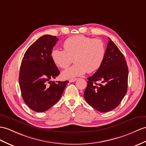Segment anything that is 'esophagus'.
<instances>
[{"instance_id": "34e87169", "label": "esophagus", "mask_w": 146, "mask_h": 146, "mask_svg": "<svg viewBox=\"0 0 146 146\" xmlns=\"http://www.w3.org/2000/svg\"><path fill=\"white\" fill-rule=\"evenodd\" d=\"M77 80V78H75V79H71L69 80V82H75Z\"/></svg>"}]
</instances>
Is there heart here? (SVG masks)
Here are the masks:
<instances>
[{"label":"heart","instance_id":"1","mask_svg":"<svg viewBox=\"0 0 146 146\" xmlns=\"http://www.w3.org/2000/svg\"><path fill=\"white\" fill-rule=\"evenodd\" d=\"M64 49L54 48L51 57L56 66L67 68L74 58L76 64L64 70V79H72L92 73L101 67L105 56L106 47L101 39H92L83 35L67 38L63 43Z\"/></svg>","mask_w":146,"mask_h":146}]
</instances>
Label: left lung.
Segmentation results:
<instances>
[{
  "label": "left lung",
  "instance_id": "1",
  "mask_svg": "<svg viewBox=\"0 0 146 146\" xmlns=\"http://www.w3.org/2000/svg\"><path fill=\"white\" fill-rule=\"evenodd\" d=\"M109 40L104 62L93 76L87 78L84 94L88 104L103 113L116 108L127 90L128 67L125 58L111 39ZM100 81V84L97 83Z\"/></svg>",
  "mask_w": 146,
  "mask_h": 146
}]
</instances>
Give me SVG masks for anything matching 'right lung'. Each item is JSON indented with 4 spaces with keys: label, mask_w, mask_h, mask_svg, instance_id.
Wrapping results in <instances>:
<instances>
[{
    "label": "right lung",
    "mask_w": 146,
    "mask_h": 146,
    "mask_svg": "<svg viewBox=\"0 0 146 146\" xmlns=\"http://www.w3.org/2000/svg\"><path fill=\"white\" fill-rule=\"evenodd\" d=\"M58 40L56 36L43 35L28 48L21 63V93L27 105L35 111H45L58 102L69 82L51 81L60 74L51 57Z\"/></svg>",
    "instance_id": "obj_1"
}]
</instances>
